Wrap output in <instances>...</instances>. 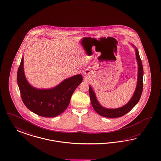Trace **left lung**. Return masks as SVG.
<instances>
[{
  "mask_svg": "<svg viewBox=\"0 0 161 161\" xmlns=\"http://www.w3.org/2000/svg\"><path fill=\"white\" fill-rule=\"evenodd\" d=\"M136 51V58L138 64V74H137V81L136 90L134 94L130 100V101L125 106L117 108H107L103 107L98 102L97 99L95 95L93 89L90 86H89V94L90 100L94 109L98 114L103 117L108 118L122 117L129 112L133 107L135 106L141 97L143 90V69L142 66L141 59L139 56V51L136 47L133 45Z\"/></svg>",
  "mask_w": 161,
  "mask_h": 161,
  "instance_id": "8db88e82",
  "label": "left lung"
}]
</instances>
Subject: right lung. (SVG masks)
<instances>
[{
  "label": "right lung",
  "instance_id": "obj_1",
  "mask_svg": "<svg viewBox=\"0 0 161 161\" xmlns=\"http://www.w3.org/2000/svg\"><path fill=\"white\" fill-rule=\"evenodd\" d=\"M20 96L25 106L31 112L45 117H56L68 107L71 96L83 81L81 74L64 80L50 89H38L29 84L25 78L24 57L17 73Z\"/></svg>",
  "mask_w": 161,
  "mask_h": 161
}]
</instances>
